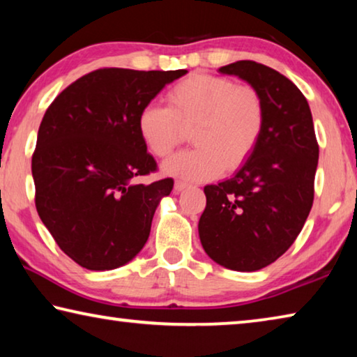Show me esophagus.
Returning <instances> with one entry per match:
<instances>
[{
  "mask_svg": "<svg viewBox=\"0 0 357 357\" xmlns=\"http://www.w3.org/2000/svg\"><path fill=\"white\" fill-rule=\"evenodd\" d=\"M187 187H189V184L187 183H184V181H176V183H174V192L176 193H179V192H183V190H185Z\"/></svg>",
  "mask_w": 357,
  "mask_h": 357,
  "instance_id": "1",
  "label": "esophagus"
}]
</instances>
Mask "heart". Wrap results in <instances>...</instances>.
I'll return each instance as SVG.
<instances>
[{
    "instance_id": "1",
    "label": "heart",
    "mask_w": 357,
    "mask_h": 357,
    "mask_svg": "<svg viewBox=\"0 0 357 357\" xmlns=\"http://www.w3.org/2000/svg\"><path fill=\"white\" fill-rule=\"evenodd\" d=\"M168 107L148 104L137 119L151 153L165 159L192 129L195 148L164 164L170 176L190 181L217 178L249 159L264 129V104L257 89L225 77L193 74L167 94Z\"/></svg>"
}]
</instances>
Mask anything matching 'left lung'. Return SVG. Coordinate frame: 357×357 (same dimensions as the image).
Returning a JSON list of instances; mask_svg holds the SVG:
<instances>
[{"label":"left lung","instance_id":"8db88e82","mask_svg":"<svg viewBox=\"0 0 357 357\" xmlns=\"http://www.w3.org/2000/svg\"><path fill=\"white\" fill-rule=\"evenodd\" d=\"M250 84L264 104V129L236 173L204 187L198 222L204 252L223 268L253 273L298 238L313 204L318 143L310 107L296 84L255 61L219 69Z\"/></svg>","mask_w":357,"mask_h":357}]
</instances>
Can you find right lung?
<instances>
[{
    "mask_svg": "<svg viewBox=\"0 0 357 357\" xmlns=\"http://www.w3.org/2000/svg\"><path fill=\"white\" fill-rule=\"evenodd\" d=\"M179 70L99 69L78 78L42 118L31 160L36 209L66 255L89 271L134 259L173 179L138 184L155 170L137 119Z\"/></svg>",
    "mask_w": 357,
    "mask_h": 357,
    "instance_id": "right-lung-1",
    "label": "right lung"
}]
</instances>
